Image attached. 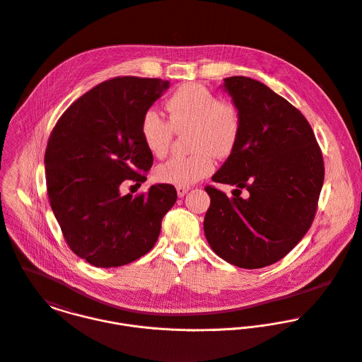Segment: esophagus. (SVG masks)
I'll return each mask as SVG.
<instances>
[{
    "label": "esophagus",
    "instance_id": "1",
    "mask_svg": "<svg viewBox=\"0 0 362 362\" xmlns=\"http://www.w3.org/2000/svg\"><path fill=\"white\" fill-rule=\"evenodd\" d=\"M191 188L189 187H177V194L180 198H182Z\"/></svg>",
    "mask_w": 362,
    "mask_h": 362
}]
</instances>
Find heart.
Returning a JSON list of instances; mask_svg holds the SVG:
<instances>
[{
    "instance_id": "heart-1",
    "label": "heart",
    "mask_w": 362,
    "mask_h": 362,
    "mask_svg": "<svg viewBox=\"0 0 362 362\" xmlns=\"http://www.w3.org/2000/svg\"><path fill=\"white\" fill-rule=\"evenodd\" d=\"M168 121L147 110L140 121V134L147 150L163 157L168 153L174 133L188 130V156H175L157 165V181L188 187L215 170V156L229 157L238 147L243 122L238 105L211 90L188 83L177 88L165 103Z\"/></svg>"
}]
</instances>
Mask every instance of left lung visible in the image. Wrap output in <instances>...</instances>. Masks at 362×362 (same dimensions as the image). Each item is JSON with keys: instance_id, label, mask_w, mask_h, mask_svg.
I'll use <instances>...</instances> for the list:
<instances>
[{"instance_id": "8db88e82", "label": "left lung", "mask_w": 362, "mask_h": 362, "mask_svg": "<svg viewBox=\"0 0 362 362\" xmlns=\"http://www.w3.org/2000/svg\"><path fill=\"white\" fill-rule=\"evenodd\" d=\"M223 81L243 129L212 180L239 189L229 198L205 187L211 206L204 230L219 257L255 269L284 258L312 226L325 181L323 154L308 119L285 98L248 77ZM243 187L247 199L240 197Z\"/></svg>"}]
</instances>
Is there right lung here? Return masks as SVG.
<instances>
[{"label": "right lung", "instance_id": "right-lung-1", "mask_svg": "<svg viewBox=\"0 0 362 362\" xmlns=\"http://www.w3.org/2000/svg\"><path fill=\"white\" fill-rule=\"evenodd\" d=\"M168 86L132 76L107 80L74 101L49 136L50 206L71 251L91 265L121 267L148 252L177 201L171 184L121 194L124 180L140 185L153 165L140 121Z\"/></svg>", "mask_w": 362, "mask_h": 362}]
</instances>
